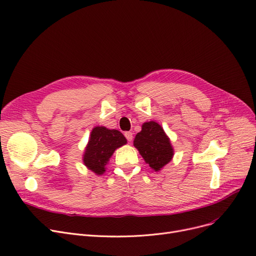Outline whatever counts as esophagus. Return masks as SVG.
Instances as JSON below:
<instances>
[{
	"label": "esophagus",
	"mask_w": 256,
	"mask_h": 256,
	"mask_svg": "<svg viewBox=\"0 0 256 256\" xmlns=\"http://www.w3.org/2000/svg\"><path fill=\"white\" fill-rule=\"evenodd\" d=\"M124 136H126L128 141H132V132H124Z\"/></svg>",
	"instance_id": "esophagus-1"
}]
</instances>
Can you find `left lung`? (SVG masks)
I'll list each match as a JSON object with an SVG mask.
<instances>
[{"label":"left lung","instance_id":"1","mask_svg":"<svg viewBox=\"0 0 256 256\" xmlns=\"http://www.w3.org/2000/svg\"><path fill=\"white\" fill-rule=\"evenodd\" d=\"M134 146L140 154L156 172L168 164L174 156L170 141L161 126L150 121L142 126V130L136 135Z\"/></svg>","mask_w":256,"mask_h":256}]
</instances>
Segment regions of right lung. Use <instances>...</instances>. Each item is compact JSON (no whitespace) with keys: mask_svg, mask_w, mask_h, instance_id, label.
I'll use <instances>...</instances> for the list:
<instances>
[{"mask_svg":"<svg viewBox=\"0 0 256 256\" xmlns=\"http://www.w3.org/2000/svg\"><path fill=\"white\" fill-rule=\"evenodd\" d=\"M126 143V137L117 130H108L104 126L94 128L84 154V165L97 174H104V166L115 150Z\"/></svg>","mask_w":256,"mask_h":256,"instance_id":"obj_1","label":"right lung"}]
</instances>
